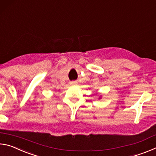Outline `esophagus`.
I'll list each match as a JSON object with an SVG mask.
<instances>
[{"instance_id":"esophagus-1","label":"esophagus","mask_w":156,"mask_h":156,"mask_svg":"<svg viewBox=\"0 0 156 156\" xmlns=\"http://www.w3.org/2000/svg\"><path fill=\"white\" fill-rule=\"evenodd\" d=\"M70 84H76V81H72V82H71Z\"/></svg>"}]
</instances>
